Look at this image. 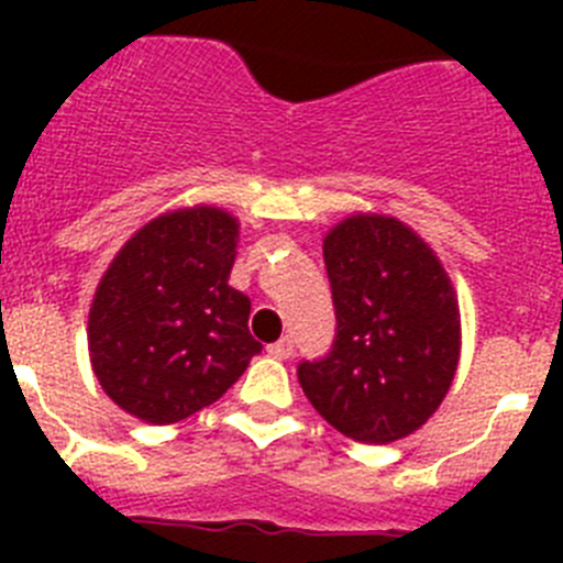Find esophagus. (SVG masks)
Returning a JSON list of instances; mask_svg holds the SVG:
<instances>
[{
	"instance_id": "esophagus-1",
	"label": "esophagus",
	"mask_w": 563,
	"mask_h": 563,
	"mask_svg": "<svg viewBox=\"0 0 563 563\" xmlns=\"http://www.w3.org/2000/svg\"><path fill=\"white\" fill-rule=\"evenodd\" d=\"M267 355L278 357V361H287V357L292 355V341L290 338H282V341L271 343V346H267Z\"/></svg>"
}]
</instances>
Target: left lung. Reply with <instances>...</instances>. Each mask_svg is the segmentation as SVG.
Instances as JSON below:
<instances>
[{"label": "left lung", "instance_id": "left-lung-1", "mask_svg": "<svg viewBox=\"0 0 563 563\" xmlns=\"http://www.w3.org/2000/svg\"><path fill=\"white\" fill-rule=\"evenodd\" d=\"M338 332L298 366L312 409L355 442L415 434L460 366V305L440 256L406 222L352 213L324 236Z\"/></svg>", "mask_w": 563, "mask_h": 563}]
</instances>
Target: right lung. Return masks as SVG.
Masks as SVG:
<instances>
[{
  "mask_svg": "<svg viewBox=\"0 0 563 563\" xmlns=\"http://www.w3.org/2000/svg\"><path fill=\"white\" fill-rule=\"evenodd\" d=\"M239 220L225 208H174L114 253L89 307V361L101 389L152 426L220 400L262 343L251 298L228 285Z\"/></svg>",
  "mask_w": 563,
  "mask_h": 563,
  "instance_id": "right-lung-1",
  "label": "right lung"
}]
</instances>
